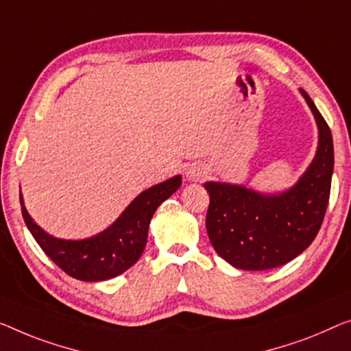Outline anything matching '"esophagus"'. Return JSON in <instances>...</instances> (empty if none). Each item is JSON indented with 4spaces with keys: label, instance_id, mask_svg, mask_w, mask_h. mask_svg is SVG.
I'll use <instances>...</instances> for the list:
<instances>
[{
    "label": "esophagus",
    "instance_id": "esophagus-1",
    "mask_svg": "<svg viewBox=\"0 0 351 351\" xmlns=\"http://www.w3.org/2000/svg\"><path fill=\"white\" fill-rule=\"evenodd\" d=\"M186 176L189 181H202L206 176V170L202 165H192L187 169Z\"/></svg>",
    "mask_w": 351,
    "mask_h": 351
}]
</instances>
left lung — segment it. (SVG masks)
Listing matches in <instances>:
<instances>
[{
  "label": "left lung",
  "mask_w": 351,
  "mask_h": 351,
  "mask_svg": "<svg viewBox=\"0 0 351 351\" xmlns=\"http://www.w3.org/2000/svg\"><path fill=\"white\" fill-rule=\"evenodd\" d=\"M315 118V158L290 189L261 193L241 184L208 181L206 232L213 247L238 269L277 268L298 257L315 239L325 217L334 169L332 135L304 90Z\"/></svg>",
  "instance_id": "left-lung-1"
}]
</instances>
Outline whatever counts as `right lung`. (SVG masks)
<instances>
[{
    "instance_id": "add662e5",
    "label": "right lung",
    "mask_w": 351,
    "mask_h": 351,
    "mask_svg": "<svg viewBox=\"0 0 351 351\" xmlns=\"http://www.w3.org/2000/svg\"><path fill=\"white\" fill-rule=\"evenodd\" d=\"M181 186V175L143 191L104 232L85 239L51 237L33 221L20 193L25 223L53 263L78 280H108L128 271L143 254L149 222L162 202Z\"/></svg>"
}]
</instances>
